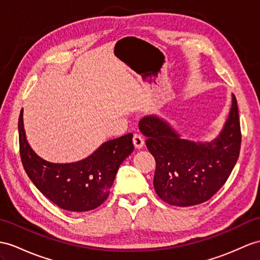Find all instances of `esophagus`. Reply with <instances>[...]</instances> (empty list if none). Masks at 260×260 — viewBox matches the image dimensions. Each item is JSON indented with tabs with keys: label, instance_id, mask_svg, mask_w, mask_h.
<instances>
[{
	"label": "esophagus",
	"instance_id": "1",
	"mask_svg": "<svg viewBox=\"0 0 260 260\" xmlns=\"http://www.w3.org/2000/svg\"><path fill=\"white\" fill-rule=\"evenodd\" d=\"M132 142H134L136 149H141L143 145H144V139L141 135H138L136 134L134 136V139H132Z\"/></svg>",
	"mask_w": 260,
	"mask_h": 260
}]
</instances>
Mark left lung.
<instances>
[{"instance_id":"left-lung-1","label":"left lung","mask_w":260,"mask_h":260,"mask_svg":"<svg viewBox=\"0 0 260 260\" xmlns=\"http://www.w3.org/2000/svg\"><path fill=\"white\" fill-rule=\"evenodd\" d=\"M139 129L156 162L155 192L170 205L186 207L208 201L224 185L238 160L242 136L234 93L229 117L211 141L188 140L156 115L143 117Z\"/></svg>"}]
</instances>
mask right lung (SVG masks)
Wrapping results in <instances>:
<instances>
[{"label":"right lung","instance_id":"obj_1","mask_svg":"<svg viewBox=\"0 0 260 260\" xmlns=\"http://www.w3.org/2000/svg\"><path fill=\"white\" fill-rule=\"evenodd\" d=\"M18 135L21 159L28 178L49 201L69 212H88L103 204L109 196L119 167L134 152V135L128 134L104 142L80 161H46L35 153L27 141L23 109L18 118Z\"/></svg>","mask_w":260,"mask_h":260}]
</instances>
